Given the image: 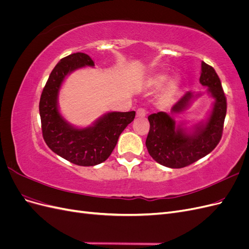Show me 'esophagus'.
Masks as SVG:
<instances>
[{
    "label": "esophagus",
    "instance_id": "obj_1",
    "mask_svg": "<svg viewBox=\"0 0 249 249\" xmlns=\"http://www.w3.org/2000/svg\"><path fill=\"white\" fill-rule=\"evenodd\" d=\"M146 116V111L143 108H139L137 110V117L139 118H144Z\"/></svg>",
    "mask_w": 249,
    "mask_h": 249
}]
</instances>
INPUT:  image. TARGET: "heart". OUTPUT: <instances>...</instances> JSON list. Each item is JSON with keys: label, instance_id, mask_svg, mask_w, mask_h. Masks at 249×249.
<instances>
[{"label": "heart", "instance_id": "heart-1", "mask_svg": "<svg viewBox=\"0 0 249 249\" xmlns=\"http://www.w3.org/2000/svg\"><path fill=\"white\" fill-rule=\"evenodd\" d=\"M166 80V76H164V74H158V76H154L148 80V85L149 86H153V87H160L163 83ZM179 86V82L177 79H172L170 80L167 85L165 86L164 88V94L166 96H171L173 94H176V92L178 91Z\"/></svg>", "mask_w": 249, "mask_h": 249}]
</instances>
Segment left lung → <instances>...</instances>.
<instances>
[{
    "label": "left lung",
    "mask_w": 249,
    "mask_h": 249,
    "mask_svg": "<svg viewBox=\"0 0 249 249\" xmlns=\"http://www.w3.org/2000/svg\"><path fill=\"white\" fill-rule=\"evenodd\" d=\"M199 82L208 86L209 92L215 99L212 114L206 124L195 125V131L191 133L180 125L176 126L175 120L165 112L148 116L149 132L145 145L153 159L163 166H189L212 152L222 137L228 105L220 79L212 66L201 62ZM192 97L191 92H187L172 107L171 114L185 110Z\"/></svg>",
    "instance_id": "obj_1"
}]
</instances>
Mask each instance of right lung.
Segmentation results:
<instances>
[{
    "label": "right lung",
    "mask_w": 249,
    "mask_h": 249,
    "mask_svg": "<svg viewBox=\"0 0 249 249\" xmlns=\"http://www.w3.org/2000/svg\"><path fill=\"white\" fill-rule=\"evenodd\" d=\"M84 53L62 58L52 71L39 102L42 137L58 156L79 166H94L106 161L114 149L119 135L131 124L136 112H111L101 117L93 126L76 129L60 115L57 97L65 77L83 66H93Z\"/></svg>",
    "instance_id": "add662e5"
}]
</instances>
